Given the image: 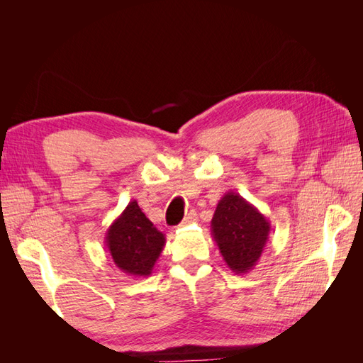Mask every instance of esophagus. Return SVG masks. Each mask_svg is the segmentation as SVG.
I'll return each instance as SVG.
<instances>
[{
  "instance_id": "esophagus-1",
  "label": "esophagus",
  "mask_w": 363,
  "mask_h": 363,
  "mask_svg": "<svg viewBox=\"0 0 363 363\" xmlns=\"http://www.w3.org/2000/svg\"><path fill=\"white\" fill-rule=\"evenodd\" d=\"M195 218H196V213H195V211H191L189 213H186V216H184V219H183V221H182V224H180V225H188V224L194 223V221H195Z\"/></svg>"
}]
</instances>
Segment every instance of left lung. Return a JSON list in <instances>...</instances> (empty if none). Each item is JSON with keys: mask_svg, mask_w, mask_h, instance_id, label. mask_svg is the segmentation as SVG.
I'll return each instance as SVG.
<instances>
[{"mask_svg": "<svg viewBox=\"0 0 363 363\" xmlns=\"http://www.w3.org/2000/svg\"><path fill=\"white\" fill-rule=\"evenodd\" d=\"M211 228L227 267L235 274H247L267 247L271 224L257 207L230 191L218 201Z\"/></svg>", "mask_w": 363, "mask_h": 363, "instance_id": "8db88e82", "label": "left lung"}]
</instances>
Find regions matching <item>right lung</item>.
I'll list each match as a JSON object with an SVG mask.
<instances>
[{
  "label": "right lung",
  "mask_w": 363,
  "mask_h": 363,
  "mask_svg": "<svg viewBox=\"0 0 363 363\" xmlns=\"http://www.w3.org/2000/svg\"><path fill=\"white\" fill-rule=\"evenodd\" d=\"M104 244L121 271L133 277H148L163 251L164 235L133 200L107 228Z\"/></svg>",
  "instance_id": "1"
}]
</instances>
